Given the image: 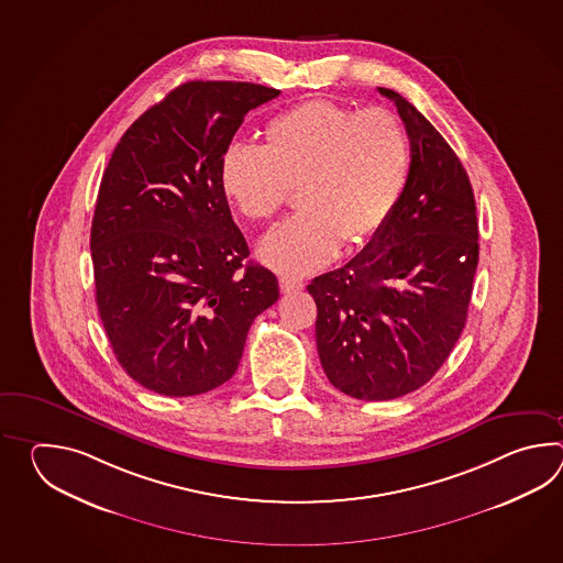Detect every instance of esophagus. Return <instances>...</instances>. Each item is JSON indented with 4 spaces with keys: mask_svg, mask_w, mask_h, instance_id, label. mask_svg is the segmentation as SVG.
<instances>
[{
    "mask_svg": "<svg viewBox=\"0 0 563 563\" xmlns=\"http://www.w3.org/2000/svg\"><path fill=\"white\" fill-rule=\"evenodd\" d=\"M279 287L284 294H294V291H301L303 284L298 279H291V277H279Z\"/></svg>",
    "mask_w": 563,
    "mask_h": 563,
    "instance_id": "1",
    "label": "esophagus"
}]
</instances>
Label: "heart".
Segmentation results:
<instances>
[{
	"label": "heart",
	"instance_id": "1",
	"mask_svg": "<svg viewBox=\"0 0 563 563\" xmlns=\"http://www.w3.org/2000/svg\"><path fill=\"white\" fill-rule=\"evenodd\" d=\"M407 134L383 108L308 100L269 120L262 148L229 144L219 158V189L252 223L272 221L296 191L299 213L260 245L265 265L308 276L340 247L358 250L395 213L407 187Z\"/></svg>",
	"mask_w": 563,
	"mask_h": 563
}]
</instances>
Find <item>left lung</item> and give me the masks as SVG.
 <instances>
[{
	"label": "left lung",
	"instance_id": "8db88e82",
	"mask_svg": "<svg viewBox=\"0 0 563 563\" xmlns=\"http://www.w3.org/2000/svg\"><path fill=\"white\" fill-rule=\"evenodd\" d=\"M378 92L395 102L407 129V187L362 253L308 286L323 372L360 400H393L431 380L467 322L478 262L467 170L407 98Z\"/></svg>",
	"mask_w": 563,
	"mask_h": 563
}]
</instances>
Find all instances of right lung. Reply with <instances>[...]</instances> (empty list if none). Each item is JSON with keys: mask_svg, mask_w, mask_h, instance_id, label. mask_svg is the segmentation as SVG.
I'll return each mask as SVG.
<instances>
[{"mask_svg": "<svg viewBox=\"0 0 563 563\" xmlns=\"http://www.w3.org/2000/svg\"><path fill=\"white\" fill-rule=\"evenodd\" d=\"M252 82H187L148 108L108 161L90 231L96 306L120 366L165 396L228 383L253 320L279 298L219 189V158L253 108Z\"/></svg>", "mask_w": 563, "mask_h": 563, "instance_id": "obj_1", "label": "right lung"}]
</instances>
